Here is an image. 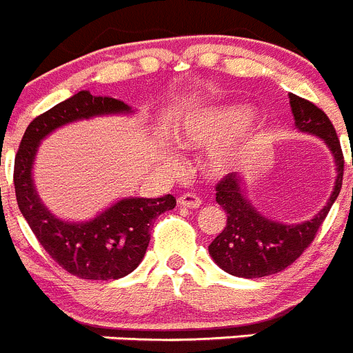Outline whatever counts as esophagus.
<instances>
[{
	"instance_id": "obj_1",
	"label": "esophagus",
	"mask_w": 353,
	"mask_h": 353,
	"mask_svg": "<svg viewBox=\"0 0 353 353\" xmlns=\"http://www.w3.org/2000/svg\"><path fill=\"white\" fill-rule=\"evenodd\" d=\"M177 203H179L181 207H188V209H199V207L202 205V200L196 195H193V193H184V195H181L179 199H177Z\"/></svg>"
}]
</instances>
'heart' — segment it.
<instances>
[{
  "label": "heart",
  "mask_w": 353,
  "mask_h": 353,
  "mask_svg": "<svg viewBox=\"0 0 353 353\" xmlns=\"http://www.w3.org/2000/svg\"><path fill=\"white\" fill-rule=\"evenodd\" d=\"M252 110L247 106H214L190 113L177 128V141L186 148L221 146L251 121ZM243 153L236 146H225L214 151L207 160L209 172L221 176L242 160Z\"/></svg>",
  "instance_id": "b5f03b06"
}]
</instances>
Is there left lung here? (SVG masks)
Wrapping results in <instances>:
<instances>
[{
	"label": "left lung",
	"instance_id": "1",
	"mask_svg": "<svg viewBox=\"0 0 353 353\" xmlns=\"http://www.w3.org/2000/svg\"><path fill=\"white\" fill-rule=\"evenodd\" d=\"M291 111L298 130L317 136L327 144L334 157L336 181L327 203L299 225H284L261 216L243 193V179L228 174L216 186V202L225 209L226 226L209 245V254L219 268L230 275L259 279L273 275L296 261L317 235L332 203L338 199L343 183V153L327 114L314 102L289 94Z\"/></svg>",
	"mask_w": 353,
	"mask_h": 353
}]
</instances>
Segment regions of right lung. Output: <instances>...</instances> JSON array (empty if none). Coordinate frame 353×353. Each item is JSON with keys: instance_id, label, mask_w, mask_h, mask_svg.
<instances>
[{"instance_id": "right-lung-1", "label": "right lung", "mask_w": 353, "mask_h": 353, "mask_svg": "<svg viewBox=\"0 0 353 353\" xmlns=\"http://www.w3.org/2000/svg\"><path fill=\"white\" fill-rule=\"evenodd\" d=\"M132 108L113 97L81 90L36 117L28 125L13 167L19 209L41 247L59 266L87 281L121 279L139 266L146 254L153 221L176 207V199L118 200L90 221L71 223L55 217L39 200L32 181L36 151L48 134L62 125L104 114H127Z\"/></svg>"}]
</instances>
